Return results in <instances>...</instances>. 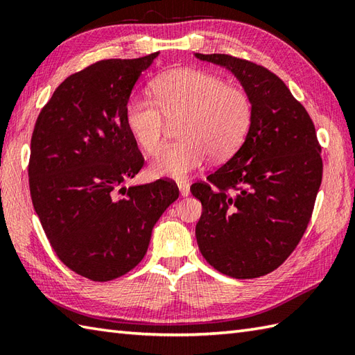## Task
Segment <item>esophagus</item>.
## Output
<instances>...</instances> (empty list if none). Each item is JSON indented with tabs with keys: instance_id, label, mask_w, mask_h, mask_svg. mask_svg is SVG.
<instances>
[{
	"instance_id": "esophagus-1",
	"label": "esophagus",
	"mask_w": 355,
	"mask_h": 355,
	"mask_svg": "<svg viewBox=\"0 0 355 355\" xmlns=\"http://www.w3.org/2000/svg\"><path fill=\"white\" fill-rule=\"evenodd\" d=\"M178 189L180 193H182V197H186V195L191 193V186L187 182H178Z\"/></svg>"
}]
</instances>
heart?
<instances>
[{
	"mask_svg": "<svg viewBox=\"0 0 355 355\" xmlns=\"http://www.w3.org/2000/svg\"><path fill=\"white\" fill-rule=\"evenodd\" d=\"M155 99L131 97L125 122L139 146L155 154L164 143L168 122L178 123L182 139L163 149L153 163L155 177L182 180L206 158L227 160L243 145L253 122V102L243 88L195 69L163 73L153 82Z\"/></svg>",
	"mask_w": 355,
	"mask_h": 355,
	"instance_id": "1",
	"label": "heart"
}]
</instances>
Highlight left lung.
I'll return each mask as SVG.
<instances>
[{
  "instance_id": "8db88e82",
  "label": "left lung",
  "mask_w": 355,
  "mask_h": 355,
  "mask_svg": "<svg viewBox=\"0 0 355 355\" xmlns=\"http://www.w3.org/2000/svg\"><path fill=\"white\" fill-rule=\"evenodd\" d=\"M225 67L253 102V122L227 163L191 186L202 205V258L235 279L268 275L294 252L322 183V146L305 107L266 67L229 55H201Z\"/></svg>"
}]
</instances>
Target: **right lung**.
I'll list each match as a JSON object with an SVG mask.
<instances>
[{
  "label": "right lung",
  "mask_w": 355,
  "mask_h": 355,
  "mask_svg": "<svg viewBox=\"0 0 355 355\" xmlns=\"http://www.w3.org/2000/svg\"><path fill=\"white\" fill-rule=\"evenodd\" d=\"M157 55L103 59L70 74L35 123L28 160L33 207L58 258L94 282L139 266L158 218L180 195L169 178L120 186L145 164L125 107Z\"/></svg>",
  "instance_id": "add662e5"
}]
</instances>
